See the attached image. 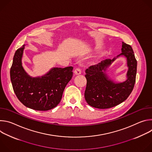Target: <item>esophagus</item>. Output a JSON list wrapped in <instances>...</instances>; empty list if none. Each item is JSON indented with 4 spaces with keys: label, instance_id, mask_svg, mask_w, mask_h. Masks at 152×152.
<instances>
[{
    "label": "esophagus",
    "instance_id": "1",
    "mask_svg": "<svg viewBox=\"0 0 152 152\" xmlns=\"http://www.w3.org/2000/svg\"><path fill=\"white\" fill-rule=\"evenodd\" d=\"M74 73H75V74L76 75H80V74H81V73H82L81 69H80V68H79V67H76V68L75 69V71H74Z\"/></svg>",
    "mask_w": 152,
    "mask_h": 152
}]
</instances>
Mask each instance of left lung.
I'll list each match as a JSON object with an SVG mask.
<instances>
[{"instance_id":"8db88e82","label":"left lung","mask_w":152,"mask_h":152,"mask_svg":"<svg viewBox=\"0 0 152 152\" xmlns=\"http://www.w3.org/2000/svg\"><path fill=\"white\" fill-rule=\"evenodd\" d=\"M121 52L118 56H125L129 67L127 79L124 82L115 83L103 72L115 58L105 59L86 69L84 95L86 102L91 106L99 109L111 108L124 102L132 93L136 80L137 61L132 47L124 42H122Z\"/></svg>"}]
</instances>
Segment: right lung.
<instances>
[{"label": "right lung", "instance_id": "add662e5", "mask_svg": "<svg viewBox=\"0 0 152 152\" xmlns=\"http://www.w3.org/2000/svg\"><path fill=\"white\" fill-rule=\"evenodd\" d=\"M24 46L15 52L10 69L14 91L25 106L37 111H48L60 102L64 90L73 76V67L54 68L41 77L32 78L21 66Z\"/></svg>", "mask_w": 152, "mask_h": 152}]
</instances>
